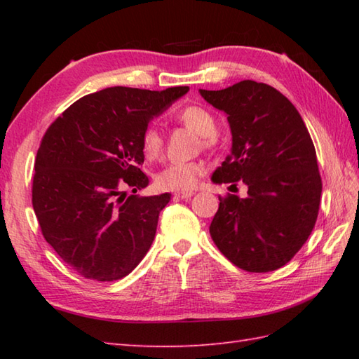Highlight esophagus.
Listing matches in <instances>:
<instances>
[{"label":"esophagus","mask_w":359,"mask_h":359,"mask_svg":"<svg viewBox=\"0 0 359 359\" xmlns=\"http://www.w3.org/2000/svg\"><path fill=\"white\" fill-rule=\"evenodd\" d=\"M194 193H175L174 194V199H189V197H191Z\"/></svg>","instance_id":"34e87169"}]
</instances>
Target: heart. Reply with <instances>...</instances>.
I'll return each mask as SVG.
<instances>
[{
  "label": "heart",
  "mask_w": 359,
  "mask_h": 359,
  "mask_svg": "<svg viewBox=\"0 0 359 359\" xmlns=\"http://www.w3.org/2000/svg\"><path fill=\"white\" fill-rule=\"evenodd\" d=\"M177 118L193 129L194 133L203 137L205 143H211L216 134V118L212 114L202 106H187L177 114ZM142 152L147 158H154L162 151L163 139L158 129L149 126L142 134ZM205 172V166L199 162H172L163 166L156 175L158 188L168 191L189 193L196 188L197 182Z\"/></svg>",
  "instance_id": "b5f03b06"
}]
</instances>
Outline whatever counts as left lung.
Listing matches in <instances>:
<instances>
[{"instance_id": "1", "label": "left lung", "mask_w": 359, "mask_h": 359, "mask_svg": "<svg viewBox=\"0 0 359 359\" xmlns=\"http://www.w3.org/2000/svg\"><path fill=\"white\" fill-rule=\"evenodd\" d=\"M199 93L226 114L233 139L230 156L211 180H242L248 187L245 199L219 197L211 239L242 270H278L309 239L321 202L323 182L307 126L292 102L265 83L243 80Z\"/></svg>"}]
</instances>
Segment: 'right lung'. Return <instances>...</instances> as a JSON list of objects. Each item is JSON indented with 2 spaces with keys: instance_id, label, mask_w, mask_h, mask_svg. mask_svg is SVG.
I'll return each instance as SVG.
<instances>
[{
  "instance_id": "right-lung-1",
  "label": "right lung",
  "mask_w": 359,
  "mask_h": 359,
  "mask_svg": "<svg viewBox=\"0 0 359 359\" xmlns=\"http://www.w3.org/2000/svg\"><path fill=\"white\" fill-rule=\"evenodd\" d=\"M188 90L106 88L71 104L46 131L34 211L46 242L81 276L121 279L148 253L171 194L126 197L125 188L148 187L142 134Z\"/></svg>"
}]
</instances>
